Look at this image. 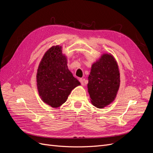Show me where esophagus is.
<instances>
[{
	"mask_svg": "<svg viewBox=\"0 0 153 153\" xmlns=\"http://www.w3.org/2000/svg\"><path fill=\"white\" fill-rule=\"evenodd\" d=\"M79 81H80V82L81 83V84H82V85H84V79H83V78H80Z\"/></svg>",
	"mask_w": 153,
	"mask_h": 153,
	"instance_id": "obj_1",
	"label": "esophagus"
}]
</instances>
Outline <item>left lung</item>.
<instances>
[{
    "mask_svg": "<svg viewBox=\"0 0 153 153\" xmlns=\"http://www.w3.org/2000/svg\"><path fill=\"white\" fill-rule=\"evenodd\" d=\"M87 84L91 103L103 108L114 100L120 85L117 64L111 55L104 54L92 64Z\"/></svg>",
    "mask_w": 153,
    "mask_h": 153,
    "instance_id": "left-lung-1",
    "label": "left lung"
}]
</instances>
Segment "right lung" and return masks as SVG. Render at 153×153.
I'll list each match as a JSON object with an SVG mask.
<instances>
[{"mask_svg":"<svg viewBox=\"0 0 153 153\" xmlns=\"http://www.w3.org/2000/svg\"><path fill=\"white\" fill-rule=\"evenodd\" d=\"M80 85L67 66L61 47L50 48L41 60L37 73L39 94L45 103L57 108L66 102L71 91Z\"/></svg>","mask_w":153,"mask_h":153,"instance_id":"add662e5","label":"right lung"}]
</instances>
